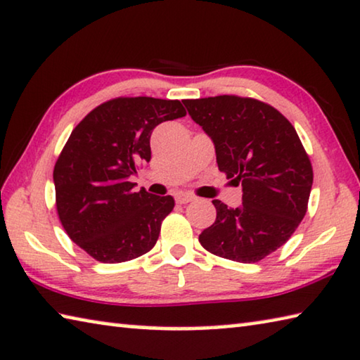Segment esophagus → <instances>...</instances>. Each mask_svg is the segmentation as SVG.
<instances>
[{
	"instance_id": "esophagus-1",
	"label": "esophagus",
	"mask_w": 360,
	"mask_h": 360,
	"mask_svg": "<svg viewBox=\"0 0 360 360\" xmlns=\"http://www.w3.org/2000/svg\"><path fill=\"white\" fill-rule=\"evenodd\" d=\"M193 200H195V197L191 195V193H178V195H176V202H178L179 205L189 203V202H193Z\"/></svg>"
}]
</instances>
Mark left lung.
I'll list each match as a JSON object with an SVG mask.
<instances>
[{
	"label": "left lung",
	"mask_w": 360,
	"mask_h": 360,
	"mask_svg": "<svg viewBox=\"0 0 360 360\" xmlns=\"http://www.w3.org/2000/svg\"><path fill=\"white\" fill-rule=\"evenodd\" d=\"M195 123L214 142L216 162L232 184H242V207L213 200L216 221L198 242L237 262H258L293 236L312 187V165L293 124L266 102L224 94L186 99Z\"/></svg>",
	"instance_id": "1"
}]
</instances>
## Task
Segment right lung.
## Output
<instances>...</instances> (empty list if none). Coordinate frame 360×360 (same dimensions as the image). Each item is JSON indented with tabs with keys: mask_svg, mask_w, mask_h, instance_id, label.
<instances>
[{
	"mask_svg": "<svg viewBox=\"0 0 360 360\" xmlns=\"http://www.w3.org/2000/svg\"><path fill=\"white\" fill-rule=\"evenodd\" d=\"M186 117L179 101L115 98L93 108L54 165L56 208L67 236L107 264L146 255L173 211L171 195L134 192L131 174L150 162L157 124Z\"/></svg>",
	"mask_w": 360,
	"mask_h": 360,
	"instance_id": "1",
	"label": "right lung"
}]
</instances>
